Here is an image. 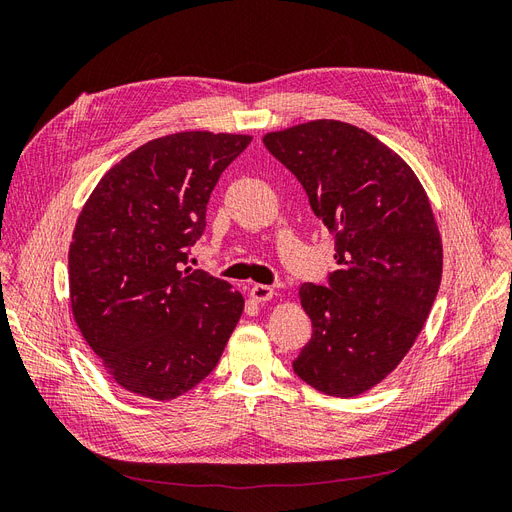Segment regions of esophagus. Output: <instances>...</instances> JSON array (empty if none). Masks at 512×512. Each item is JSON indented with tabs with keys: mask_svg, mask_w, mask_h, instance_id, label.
<instances>
[{
	"mask_svg": "<svg viewBox=\"0 0 512 512\" xmlns=\"http://www.w3.org/2000/svg\"><path fill=\"white\" fill-rule=\"evenodd\" d=\"M250 297L256 301V303H267L275 297V290L271 286H265V284H254L250 288Z\"/></svg>",
	"mask_w": 512,
	"mask_h": 512,
	"instance_id": "1",
	"label": "esophagus"
}]
</instances>
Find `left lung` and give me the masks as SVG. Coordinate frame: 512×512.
<instances>
[{
	"label": "left lung",
	"instance_id": "obj_1",
	"mask_svg": "<svg viewBox=\"0 0 512 512\" xmlns=\"http://www.w3.org/2000/svg\"><path fill=\"white\" fill-rule=\"evenodd\" d=\"M335 237L329 286L303 284L312 339L292 367L331 397L374 389L410 352L442 280V237L414 170L369 132L316 119L262 136Z\"/></svg>",
	"mask_w": 512,
	"mask_h": 512
}]
</instances>
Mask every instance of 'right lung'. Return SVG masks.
<instances>
[{
    "instance_id": "right-lung-1",
    "label": "right lung",
    "mask_w": 512,
    "mask_h": 512,
    "mask_svg": "<svg viewBox=\"0 0 512 512\" xmlns=\"http://www.w3.org/2000/svg\"><path fill=\"white\" fill-rule=\"evenodd\" d=\"M247 134L177 132L141 145L98 181L68 252L76 327L121 389L168 401L218 365L241 292L183 267L209 196Z\"/></svg>"
}]
</instances>
